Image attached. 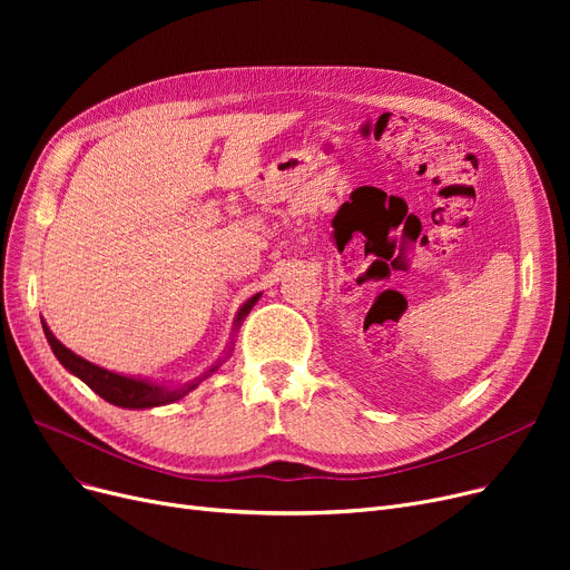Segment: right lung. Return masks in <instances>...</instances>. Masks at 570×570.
<instances>
[{"instance_id":"add662e5","label":"right lung","mask_w":570,"mask_h":570,"mask_svg":"<svg viewBox=\"0 0 570 570\" xmlns=\"http://www.w3.org/2000/svg\"><path fill=\"white\" fill-rule=\"evenodd\" d=\"M258 297H261V293L249 297V301L243 305V309L237 312L235 331H237V325L243 323V318L252 312V307L258 303ZM43 333H46V340H48V344H50L52 353L57 355L59 363H62L71 374H76L82 383H87L89 387H92V391L99 397H104L106 402H110L115 406H122V409H153V406H164V404L183 400L189 391H194V387L203 379H207L209 374H213L219 367V365H213L203 376H198L191 383H185L183 387H166V385H157V383H149V381H142V379H131V376L115 374V372H108V370H104V367H99L95 363L85 361V357L76 355L62 342L55 340V335L50 333V327L46 323H43Z\"/></svg>"}]
</instances>
